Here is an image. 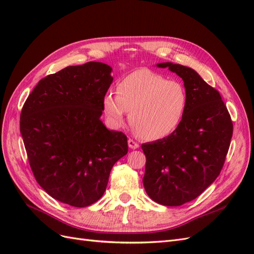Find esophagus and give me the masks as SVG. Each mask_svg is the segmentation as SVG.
<instances>
[{"instance_id":"obj_1","label":"esophagus","mask_w":254,"mask_h":254,"mask_svg":"<svg viewBox=\"0 0 254 254\" xmlns=\"http://www.w3.org/2000/svg\"><path fill=\"white\" fill-rule=\"evenodd\" d=\"M128 146H129V148H131V149H136V148H139V143H136L135 141H133L132 139H129L128 140Z\"/></svg>"}]
</instances>
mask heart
Instances as JSON below:
<instances>
[{"instance_id":"1","label":"heart","mask_w":254,"mask_h":254,"mask_svg":"<svg viewBox=\"0 0 254 254\" xmlns=\"http://www.w3.org/2000/svg\"><path fill=\"white\" fill-rule=\"evenodd\" d=\"M183 84L146 68L127 75L118 84V93L108 91L103 111L108 125L121 127L129 111V122L143 139L156 141L174 133L187 110Z\"/></svg>"}]
</instances>
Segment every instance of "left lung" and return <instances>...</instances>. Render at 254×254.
<instances>
[{
	"label": "left lung",
	"instance_id": "left-lung-1",
	"mask_svg": "<svg viewBox=\"0 0 254 254\" xmlns=\"http://www.w3.org/2000/svg\"><path fill=\"white\" fill-rule=\"evenodd\" d=\"M182 78L187 110L174 133L142 144L146 156L143 184L160 204L178 206L194 200L217 178L224 166L233 124L217 90L195 70L173 63L158 64Z\"/></svg>",
	"mask_w": 254,
	"mask_h": 254
}]
</instances>
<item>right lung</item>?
<instances>
[{
    "label": "right lung",
    "instance_id": "1",
    "mask_svg": "<svg viewBox=\"0 0 254 254\" xmlns=\"http://www.w3.org/2000/svg\"><path fill=\"white\" fill-rule=\"evenodd\" d=\"M102 63L66 66L38 82L23 106L20 131L39 186L76 207L101 198L111 168L128 152L127 136L101 121L113 81Z\"/></svg>",
    "mask_w": 254,
    "mask_h": 254
}]
</instances>
